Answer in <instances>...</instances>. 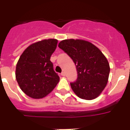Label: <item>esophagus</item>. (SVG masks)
I'll use <instances>...</instances> for the list:
<instances>
[{
    "label": "esophagus",
    "mask_w": 130,
    "mask_h": 130,
    "mask_svg": "<svg viewBox=\"0 0 130 130\" xmlns=\"http://www.w3.org/2000/svg\"><path fill=\"white\" fill-rule=\"evenodd\" d=\"M61 75H62V76H65V72H62V73H61Z\"/></svg>",
    "instance_id": "1"
}]
</instances>
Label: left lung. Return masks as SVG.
<instances>
[{
    "label": "left lung",
    "mask_w": 130,
    "mask_h": 130,
    "mask_svg": "<svg viewBox=\"0 0 130 130\" xmlns=\"http://www.w3.org/2000/svg\"><path fill=\"white\" fill-rule=\"evenodd\" d=\"M59 47L76 66L77 80L70 83L74 93L85 100L97 98L107 86L110 72L105 55L95 45L84 40H64L59 42Z\"/></svg>",
    "instance_id": "8db88e82"
}]
</instances>
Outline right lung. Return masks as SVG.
Masks as SVG:
<instances>
[{
    "instance_id": "add662e5",
    "label": "right lung",
    "mask_w": 130,
    "mask_h": 130,
    "mask_svg": "<svg viewBox=\"0 0 130 130\" xmlns=\"http://www.w3.org/2000/svg\"><path fill=\"white\" fill-rule=\"evenodd\" d=\"M57 42L56 39L35 42L29 45L19 57L15 77L21 90L32 99H42L59 83V75L50 60Z\"/></svg>"
}]
</instances>
